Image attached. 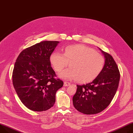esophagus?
<instances>
[{
	"instance_id": "34e87169",
	"label": "esophagus",
	"mask_w": 133,
	"mask_h": 133,
	"mask_svg": "<svg viewBox=\"0 0 133 133\" xmlns=\"http://www.w3.org/2000/svg\"><path fill=\"white\" fill-rule=\"evenodd\" d=\"M70 85V83L68 82H64V86L65 87H68Z\"/></svg>"
}]
</instances>
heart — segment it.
<instances>
[{"mask_svg":"<svg viewBox=\"0 0 133 133\" xmlns=\"http://www.w3.org/2000/svg\"><path fill=\"white\" fill-rule=\"evenodd\" d=\"M50 63L55 70L61 71L69 63L70 68L64 70L59 76L66 79H76L82 83L94 80L102 71L104 58L100 53L83 44L70 45L65 48L64 54L52 52Z\"/></svg>","mask_w":133,"mask_h":133,"instance_id":"heart-1","label":"heart"}]
</instances>
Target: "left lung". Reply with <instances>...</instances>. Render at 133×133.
Segmentation results:
<instances>
[{"label": "left lung", "mask_w": 133, "mask_h": 133, "mask_svg": "<svg viewBox=\"0 0 133 133\" xmlns=\"http://www.w3.org/2000/svg\"><path fill=\"white\" fill-rule=\"evenodd\" d=\"M101 51L105 59L101 73L92 82L77 85L73 98L75 108L84 114H96L104 110L111 103L118 88L120 75L117 65L109 54Z\"/></svg>", "instance_id": "left-lung-1"}]
</instances>
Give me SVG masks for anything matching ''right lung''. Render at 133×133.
Masks as SVG:
<instances>
[{
    "label": "right lung",
    "mask_w": 133,
    "mask_h": 133,
    "mask_svg": "<svg viewBox=\"0 0 133 133\" xmlns=\"http://www.w3.org/2000/svg\"><path fill=\"white\" fill-rule=\"evenodd\" d=\"M58 41H45L23 50L13 71V84L23 104L34 111H43L53 107L56 93L64 83L56 78L50 57Z\"/></svg>",
    "instance_id": "add662e5"
}]
</instances>
